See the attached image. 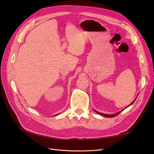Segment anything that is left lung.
<instances>
[{
	"mask_svg": "<svg viewBox=\"0 0 154 154\" xmlns=\"http://www.w3.org/2000/svg\"><path fill=\"white\" fill-rule=\"evenodd\" d=\"M136 99H135L134 100V101L132 102V103H131V104H130V105H132L133 103H134V102L135 101V100H136ZM124 110V109H123ZM123 110H121L120 112H118L117 114H110V115H109V114H102V113H100V112H97V111H96V110H95V112H97V114H100V115H101V116H105V117H106V118H112V117H114V116H116V115H118V114H119L120 112H122Z\"/></svg>",
	"mask_w": 154,
	"mask_h": 154,
	"instance_id": "1",
	"label": "left lung"
}]
</instances>
